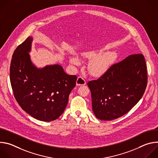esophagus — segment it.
I'll return each mask as SVG.
<instances>
[{"label":"esophagus","mask_w":158,"mask_h":158,"mask_svg":"<svg viewBox=\"0 0 158 158\" xmlns=\"http://www.w3.org/2000/svg\"><path fill=\"white\" fill-rule=\"evenodd\" d=\"M86 83L85 79L82 77H78L76 81V85H84Z\"/></svg>","instance_id":"obj_1"}]
</instances>
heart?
Segmentation results:
<instances>
[{"label":"heart","mask_w":158,"mask_h":158,"mask_svg":"<svg viewBox=\"0 0 158 158\" xmlns=\"http://www.w3.org/2000/svg\"><path fill=\"white\" fill-rule=\"evenodd\" d=\"M95 51H86L83 53L84 57L87 59H91L88 64L89 72L94 76H101L104 75L108 70L109 67L113 60V55L110 53H103L97 55ZM70 62L73 65H79L80 59L76 56L70 57Z\"/></svg>","instance_id":"obj_1"}]
</instances>
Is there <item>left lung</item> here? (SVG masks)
<instances>
[{
    "instance_id": "1",
    "label": "left lung",
    "mask_w": 158,
    "mask_h": 158,
    "mask_svg": "<svg viewBox=\"0 0 158 158\" xmlns=\"http://www.w3.org/2000/svg\"><path fill=\"white\" fill-rule=\"evenodd\" d=\"M148 82L143 54H134L113 64L97 80L89 81L96 117L111 121L126 114L143 97Z\"/></svg>"
}]
</instances>
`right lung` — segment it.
Wrapping results in <instances>:
<instances>
[{
    "mask_svg": "<svg viewBox=\"0 0 158 158\" xmlns=\"http://www.w3.org/2000/svg\"><path fill=\"white\" fill-rule=\"evenodd\" d=\"M33 39L29 37L14 51L10 67V84L22 109L36 119L50 122L63 113L77 76L67 74L59 64L37 67L29 54Z\"/></svg>",
    "mask_w": 158,
    "mask_h": 158,
    "instance_id": "add662e5",
    "label": "right lung"
}]
</instances>
